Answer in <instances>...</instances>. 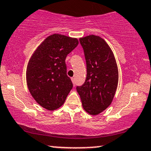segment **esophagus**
Here are the masks:
<instances>
[{
  "label": "esophagus",
  "mask_w": 151,
  "mask_h": 151,
  "mask_svg": "<svg viewBox=\"0 0 151 151\" xmlns=\"http://www.w3.org/2000/svg\"><path fill=\"white\" fill-rule=\"evenodd\" d=\"M71 79H72V82H73V84H75V79H74V77H72V78H71Z\"/></svg>",
  "instance_id": "obj_1"
}]
</instances>
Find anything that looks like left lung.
<instances>
[{"instance_id":"obj_1","label":"left lung","mask_w":151,"mask_h":151,"mask_svg":"<svg viewBox=\"0 0 151 151\" xmlns=\"http://www.w3.org/2000/svg\"><path fill=\"white\" fill-rule=\"evenodd\" d=\"M84 50L86 77L76 89L83 108L91 115H97L111 104L119 81V71L111 50L104 40L96 35L79 39Z\"/></svg>"}]
</instances>
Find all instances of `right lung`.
Instances as JSON below:
<instances>
[{"label":"right lung","instance_id":"1","mask_svg":"<svg viewBox=\"0 0 151 151\" xmlns=\"http://www.w3.org/2000/svg\"><path fill=\"white\" fill-rule=\"evenodd\" d=\"M78 43L76 38L53 34L31 57L26 72L27 86L32 97L46 109L61 106L73 87L67 75L65 60Z\"/></svg>","mask_w":151,"mask_h":151}]
</instances>
